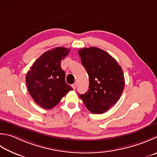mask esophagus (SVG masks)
<instances>
[{"instance_id": "esophagus-1", "label": "esophagus", "mask_w": 157, "mask_h": 157, "mask_svg": "<svg viewBox=\"0 0 157 157\" xmlns=\"http://www.w3.org/2000/svg\"><path fill=\"white\" fill-rule=\"evenodd\" d=\"M76 86H77V83H75V84H72V88L74 89V90L76 88Z\"/></svg>"}]
</instances>
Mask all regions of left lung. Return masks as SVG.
I'll list each match as a JSON object with an SVG mask.
<instances>
[{"instance_id": "obj_1", "label": "left lung", "mask_w": 157, "mask_h": 157, "mask_svg": "<svg viewBox=\"0 0 157 157\" xmlns=\"http://www.w3.org/2000/svg\"><path fill=\"white\" fill-rule=\"evenodd\" d=\"M81 62L89 77V89L79 94L93 113H103L119 100L125 82L121 67L107 52L96 47L78 50Z\"/></svg>"}]
</instances>
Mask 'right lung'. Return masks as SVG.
Segmentation results:
<instances>
[{"instance_id": "add662e5", "label": "right lung", "mask_w": 157, "mask_h": 157, "mask_svg": "<svg viewBox=\"0 0 157 157\" xmlns=\"http://www.w3.org/2000/svg\"><path fill=\"white\" fill-rule=\"evenodd\" d=\"M70 49L57 47L44 52L30 67L26 77L27 88L35 102L42 108L52 109L73 88L65 82L60 62Z\"/></svg>"}]
</instances>
